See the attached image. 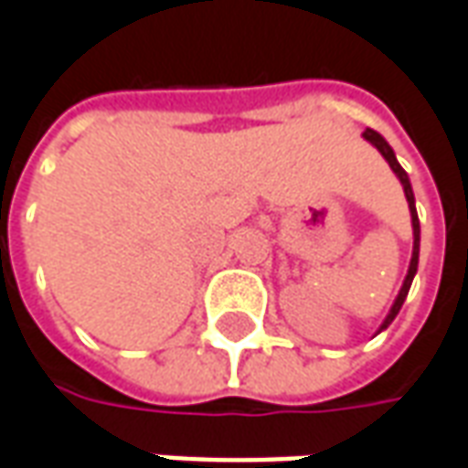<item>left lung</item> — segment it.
<instances>
[{
    "mask_svg": "<svg viewBox=\"0 0 468 468\" xmlns=\"http://www.w3.org/2000/svg\"><path fill=\"white\" fill-rule=\"evenodd\" d=\"M363 137L378 150L383 157H386V163L391 165L396 176H399V181L404 186V194H407V202H410V212H411V230H414V250H411V261H410V271H407V280L401 284V290H399V295H396L394 305H391V311L386 315V321L380 324V331L386 329L391 321L396 318V314L401 311V305H404V300L410 295V287H411V280H414V274H417V261H420V219H417V209H414V191H411V184H410V176H407V170L399 165V160H396L394 150H391V144L386 142V139L380 137L378 132H373V129H365Z\"/></svg>",
    "mask_w": 468,
    "mask_h": 468,
    "instance_id": "1",
    "label": "left lung"
}]
</instances>
